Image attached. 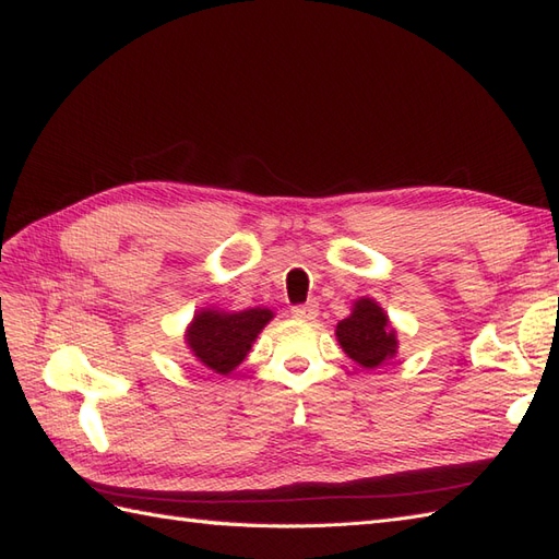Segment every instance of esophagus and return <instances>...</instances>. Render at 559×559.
<instances>
[{
    "label": "esophagus",
    "mask_w": 559,
    "mask_h": 559,
    "mask_svg": "<svg viewBox=\"0 0 559 559\" xmlns=\"http://www.w3.org/2000/svg\"><path fill=\"white\" fill-rule=\"evenodd\" d=\"M292 316L296 320H316L318 304L316 301H308V304H301V306H294L292 308Z\"/></svg>",
    "instance_id": "34e87169"
}]
</instances>
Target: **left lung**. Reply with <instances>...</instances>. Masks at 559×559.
Wrapping results in <instances>:
<instances>
[{
    "mask_svg": "<svg viewBox=\"0 0 559 559\" xmlns=\"http://www.w3.org/2000/svg\"><path fill=\"white\" fill-rule=\"evenodd\" d=\"M336 338L344 353L360 367L374 370L389 358L396 356L399 338L384 308H379L372 298H358L353 304L350 316L336 324Z\"/></svg>",
    "mask_w": 559,
    "mask_h": 559,
    "instance_id": "left-lung-1",
    "label": "left lung"
}]
</instances>
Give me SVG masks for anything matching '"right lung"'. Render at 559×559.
<instances>
[{
  "label": "right lung",
  "instance_id": "obj_1",
  "mask_svg": "<svg viewBox=\"0 0 559 559\" xmlns=\"http://www.w3.org/2000/svg\"><path fill=\"white\" fill-rule=\"evenodd\" d=\"M275 318L267 308H249L239 312L199 310L185 334L187 346L197 360L217 374H229L247 358L255 336Z\"/></svg>",
  "mask_w": 559,
  "mask_h": 559
}]
</instances>
